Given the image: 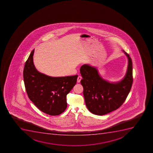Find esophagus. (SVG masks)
Wrapping results in <instances>:
<instances>
[{
    "instance_id": "34e87169",
    "label": "esophagus",
    "mask_w": 153,
    "mask_h": 153,
    "mask_svg": "<svg viewBox=\"0 0 153 153\" xmlns=\"http://www.w3.org/2000/svg\"><path fill=\"white\" fill-rule=\"evenodd\" d=\"M81 79H82V77H81V76H78V77H77V82H80V81H81Z\"/></svg>"
}]
</instances>
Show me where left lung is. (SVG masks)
I'll return each instance as SVG.
<instances>
[{
	"label": "left lung",
	"instance_id": "left-lung-1",
	"mask_svg": "<svg viewBox=\"0 0 153 153\" xmlns=\"http://www.w3.org/2000/svg\"><path fill=\"white\" fill-rule=\"evenodd\" d=\"M128 59L126 73L123 78L117 82L104 79L96 67L83 65L80 69L82 77L85 104L90 112L102 116L116 110L126 99L133 83L132 61L129 55L122 51Z\"/></svg>",
	"mask_w": 153,
	"mask_h": 153
}]
</instances>
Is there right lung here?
<instances>
[{
    "label": "right lung",
    "instance_id": "right-lung-1",
    "mask_svg": "<svg viewBox=\"0 0 153 153\" xmlns=\"http://www.w3.org/2000/svg\"><path fill=\"white\" fill-rule=\"evenodd\" d=\"M34 51L31 52L23 71L27 93L42 112L57 116L66 109L67 95L76 85L78 76L53 77L41 73L33 64Z\"/></svg>",
    "mask_w": 153,
    "mask_h": 153
}]
</instances>
